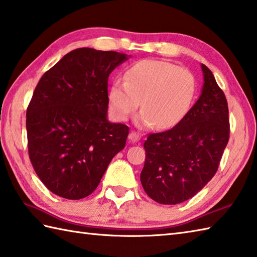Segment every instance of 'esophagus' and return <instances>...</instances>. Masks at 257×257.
<instances>
[{
  "label": "esophagus",
  "mask_w": 257,
  "mask_h": 257,
  "mask_svg": "<svg viewBox=\"0 0 257 257\" xmlns=\"http://www.w3.org/2000/svg\"><path fill=\"white\" fill-rule=\"evenodd\" d=\"M129 140L132 143H137V142H139L140 140V138H142V136H140V134H138V133H135V132H132L129 134Z\"/></svg>",
  "instance_id": "1"
}]
</instances>
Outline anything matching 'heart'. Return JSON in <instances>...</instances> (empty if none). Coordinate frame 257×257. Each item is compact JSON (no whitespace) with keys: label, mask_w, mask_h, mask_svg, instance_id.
Returning <instances> with one entry per match:
<instances>
[{"label":"heart","mask_w":257,"mask_h":257,"mask_svg":"<svg viewBox=\"0 0 257 257\" xmlns=\"http://www.w3.org/2000/svg\"><path fill=\"white\" fill-rule=\"evenodd\" d=\"M196 94L189 70L162 60H142L125 70L124 81L115 80L108 91L109 108L119 121L127 120L140 105L136 118L142 127L170 129L188 113Z\"/></svg>","instance_id":"heart-1"}]
</instances>
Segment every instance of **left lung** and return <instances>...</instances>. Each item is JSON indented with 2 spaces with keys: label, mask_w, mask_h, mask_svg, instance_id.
<instances>
[{
  "label": "left lung",
  "mask_w": 257,
  "mask_h": 257,
  "mask_svg": "<svg viewBox=\"0 0 257 257\" xmlns=\"http://www.w3.org/2000/svg\"><path fill=\"white\" fill-rule=\"evenodd\" d=\"M202 93L186 117L167 132L152 134L144 144L140 182L150 198L176 205L192 198L217 172L229 138L228 107L212 71L200 64Z\"/></svg>",
  "instance_id": "obj_1"
}]
</instances>
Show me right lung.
I'll return each instance as SVG.
<instances>
[{"label":"right lung","mask_w":257,"mask_h":257,"mask_svg":"<svg viewBox=\"0 0 257 257\" xmlns=\"http://www.w3.org/2000/svg\"><path fill=\"white\" fill-rule=\"evenodd\" d=\"M130 55L80 48L45 72L27 110L29 156L50 192L87 197L112 158L124 148L129 128L110 122L108 78Z\"/></svg>","instance_id":"right-lung-1"}]
</instances>
